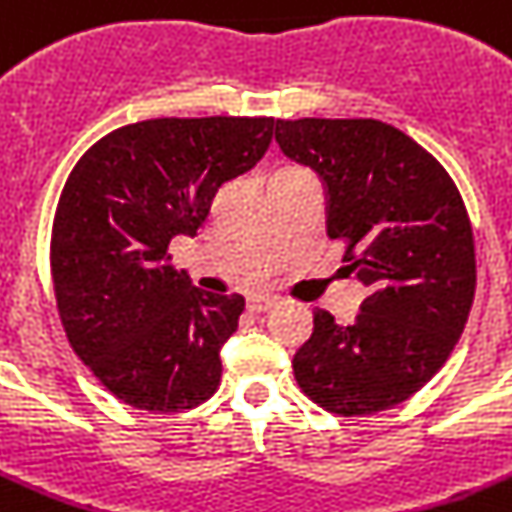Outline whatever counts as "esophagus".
Segmentation results:
<instances>
[{
  "label": "esophagus",
  "mask_w": 512,
  "mask_h": 512,
  "mask_svg": "<svg viewBox=\"0 0 512 512\" xmlns=\"http://www.w3.org/2000/svg\"><path fill=\"white\" fill-rule=\"evenodd\" d=\"M276 299H273V296H263V294H255V296H249L247 299V309L249 312H268V309H273L276 307Z\"/></svg>",
  "instance_id": "esophagus-1"
}]
</instances>
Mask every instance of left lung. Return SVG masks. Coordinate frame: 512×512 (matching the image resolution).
<instances>
[{
  "mask_svg": "<svg viewBox=\"0 0 512 512\" xmlns=\"http://www.w3.org/2000/svg\"><path fill=\"white\" fill-rule=\"evenodd\" d=\"M276 140L328 190V236L369 289L351 325L315 309L294 377L330 414L369 416L424 388L466 328L474 231L432 153L377 119H278Z\"/></svg>",
  "mask_w": 512,
  "mask_h": 512,
  "instance_id": "8db88e82",
  "label": "left lung"
}]
</instances>
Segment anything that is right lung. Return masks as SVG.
I'll return each mask as SVG.
<instances>
[{"label": "right lung", "mask_w": 512, "mask_h": 512, "mask_svg": "<svg viewBox=\"0 0 512 512\" xmlns=\"http://www.w3.org/2000/svg\"><path fill=\"white\" fill-rule=\"evenodd\" d=\"M273 117L148 119L90 145L51 229V281L75 354L111 395L153 414L187 411L221 385V346L244 296L192 286L166 252L195 236L218 187L249 171Z\"/></svg>", "instance_id": "obj_1"}]
</instances>
